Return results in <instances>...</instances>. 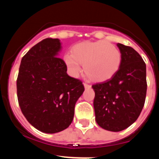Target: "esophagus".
Wrapping results in <instances>:
<instances>
[{"label":"esophagus","mask_w":159,"mask_h":159,"mask_svg":"<svg viewBox=\"0 0 159 159\" xmlns=\"http://www.w3.org/2000/svg\"><path fill=\"white\" fill-rule=\"evenodd\" d=\"M84 86L85 89H89V88H90V87H91V86L90 84H87V83H84Z\"/></svg>","instance_id":"obj_1"}]
</instances>
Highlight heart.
<instances>
[{"label":"heart","mask_w":159,"mask_h":159,"mask_svg":"<svg viewBox=\"0 0 159 159\" xmlns=\"http://www.w3.org/2000/svg\"><path fill=\"white\" fill-rule=\"evenodd\" d=\"M64 62L71 75L77 76L84 65L86 75L93 81H104L116 74L121 63L119 49L108 42L79 43L72 49V54H66Z\"/></svg>","instance_id":"1"}]
</instances>
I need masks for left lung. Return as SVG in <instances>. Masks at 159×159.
<instances>
[{"mask_svg": "<svg viewBox=\"0 0 159 159\" xmlns=\"http://www.w3.org/2000/svg\"><path fill=\"white\" fill-rule=\"evenodd\" d=\"M121 63L116 74L92 86L96 123L111 132H120L138 119L147 94L146 63L130 46L116 44Z\"/></svg>", "mask_w": 159, "mask_h": 159, "instance_id": "obj_1", "label": "left lung"}]
</instances>
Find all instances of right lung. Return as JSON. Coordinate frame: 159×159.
I'll use <instances>...</instances> for the list:
<instances>
[{"mask_svg": "<svg viewBox=\"0 0 159 159\" xmlns=\"http://www.w3.org/2000/svg\"><path fill=\"white\" fill-rule=\"evenodd\" d=\"M61 44L47 38L33 46L21 59L16 86L21 112L34 128L53 134L72 123L75 105L84 91L79 79L66 73L58 57Z\"/></svg>", "mask_w": 159, "mask_h": 159, "instance_id": "add662e5", "label": "right lung"}]
</instances>
